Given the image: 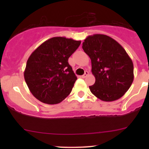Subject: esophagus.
Listing matches in <instances>:
<instances>
[{"label": "esophagus", "instance_id": "1", "mask_svg": "<svg viewBox=\"0 0 149 149\" xmlns=\"http://www.w3.org/2000/svg\"><path fill=\"white\" fill-rule=\"evenodd\" d=\"M88 74H89V73H88V71H87V70H86L85 73H84V74L82 75V76H81V77L83 78V79H84V78L86 77L87 76H88Z\"/></svg>", "mask_w": 149, "mask_h": 149}]
</instances>
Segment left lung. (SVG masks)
I'll use <instances>...</instances> for the list:
<instances>
[{
  "label": "left lung",
  "instance_id": "1",
  "mask_svg": "<svg viewBox=\"0 0 149 149\" xmlns=\"http://www.w3.org/2000/svg\"><path fill=\"white\" fill-rule=\"evenodd\" d=\"M84 51L91 61L95 83L89 86L94 96L104 102L121 98L134 79L133 63L124 48L104 34H93L84 40Z\"/></svg>",
  "mask_w": 149,
  "mask_h": 149
}]
</instances>
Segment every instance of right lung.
I'll return each mask as SVG.
<instances>
[{
    "label": "right lung",
    "mask_w": 149,
    "mask_h": 149,
    "mask_svg": "<svg viewBox=\"0 0 149 149\" xmlns=\"http://www.w3.org/2000/svg\"><path fill=\"white\" fill-rule=\"evenodd\" d=\"M80 44L81 41L73 39L52 37L31 54L24 76L36 99L56 104L70 94L77 77L68 61Z\"/></svg>",
    "instance_id": "right-lung-1"
}]
</instances>
